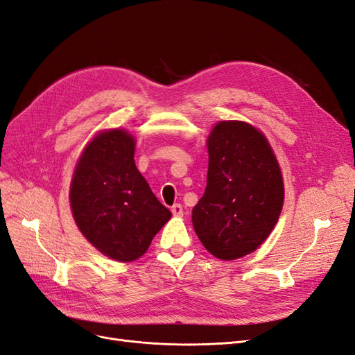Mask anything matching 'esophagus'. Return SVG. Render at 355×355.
Instances as JSON below:
<instances>
[{"mask_svg": "<svg viewBox=\"0 0 355 355\" xmlns=\"http://www.w3.org/2000/svg\"><path fill=\"white\" fill-rule=\"evenodd\" d=\"M171 213L175 214V216H182L184 214V207H182V204H175L173 207H171Z\"/></svg>", "mask_w": 355, "mask_h": 355, "instance_id": "34e87169", "label": "esophagus"}]
</instances>
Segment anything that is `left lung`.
Segmentation results:
<instances>
[{
  "mask_svg": "<svg viewBox=\"0 0 355 355\" xmlns=\"http://www.w3.org/2000/svg\"><path fill=\"white\" fill-rule=\"evenodd\" d=\"M207 187L192 209L202 245L223 261L254 252L284 201L280 167L265 136L243 121H220L207 141Z\"/></svg>",
  "mask_w": 355,
  "mask_h": 355,
  "instance_id": "1",
  "label": "left lung"
}]
</instances>
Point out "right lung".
Listing matches in <instances>:
<instances>
[{"label":"right lung","instance_id":"add662e5","mask_svg":"<svg viewBox=\"0 0 355 355\" xmlns=\"http://www.w3.org/2000/svg\"><path fill=\"white\" fill-rule=\"evenodd\" d=\"M135 139L124 130L96 136L73 171L71 207L96 249L120 262L141 257L171 218L135 164Z\"/></svg>","mask_w":355,"mask_h":355}]
</instances>
